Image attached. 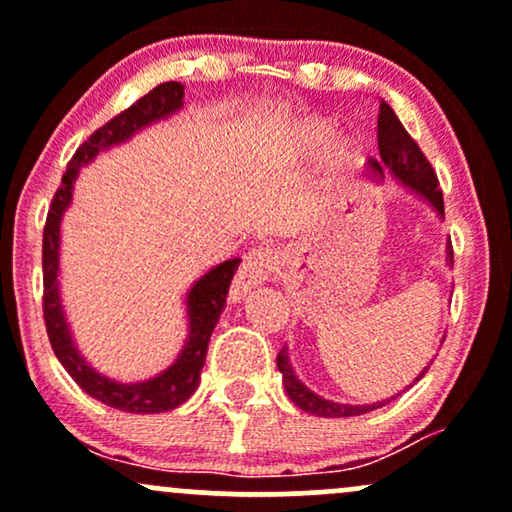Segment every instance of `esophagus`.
Returning <instances> with one entry per match:
<instances>
[{"label": "esophagus", "instance_id": "obj_1", "mask_svg": "<svg viewBox=\"0 0 512 512\" xmlns=\"http://www.w3.org/2000/svg\"><path fill=\"white\" fill-rule=\"evenodd\" d=\"M274 255L269 250H252L243 257V264L238 267L236 276L231 284V301H243L245 293L255 289L267 279L269 272L274 269Z\"/></svg>", "mask_w": 512, "mask_h": 512}]
</instances>
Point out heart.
Listing matches in <instances>:
<instances>
[{"label": "heart", "mask_w": 512, "mask_h": 512, "mask_svg": "<svg viewBox=\"0 0 512 512\" xmlns=\"http://www.w3.org/2000/svg\"><path fill=\"white\" fill-rule=\"evenodd\" d=\"M293 139L303 154H315V151H322L332 144L334 127L325 120H303L293 132Z\"/></svg>", "instance_id": "heart-1"}]
</instances>
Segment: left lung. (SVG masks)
Here are the masks:
<instances>
[{
  "instance_id": "obj_1",
  "label": "left lung",
  "mask_w": 512,
  "mask_h": 512,
  "mask_svg": "<svg viewBox=\"0 0 512 512\" xmlns=\"http://www.w3.org/2000/svg\"><path fill=\"white\" fill-rule=\"evenodd\" d=\"M378 149H380V161H373L370 158V175L373 178L385 180V175H392L399 185H404L407 190L419 195L421 199H426L431 204L433 211L438 216H445L443 209V192L438 187V178L433 173L431 163L426 161L424 151L419 149V144L409 137V132L404 129L399 117L395 115V110L390 108L387 103H380V115H378ZM445 262L448 267H452V245L448 243L445 248ZM433 363V361H431ZM276 366L281 370V380H284V390L286 395L296 407H301L303 411L315 416H325V419H342V416H361L368 414V411L380 409L383 404L390 402V399H383V402H373V404H342V402H332V399H325L320 395H315L310 387H305L301 380L296 378L293 373V366L289 361V351L284 349L279 351L276 356ZM428 366L421 370L419 378L414 383H419L421 378L426 375ZM411 387V385H409Z\"/></svg>"
}]
</instances>
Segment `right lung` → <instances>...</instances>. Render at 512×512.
<instances>
[{
	"label": "right lung",
	"instance_id": "obj_1",
	"mask_svg": "<svg viewBox=\"0 0 512 512\" xmlns=\"http://www.w3.org/2000/svg\"><path fill=\"white\" fill-rule=\"evenodd\" d=\"M182 98H185V86L178 84V81H166V84H158L154 91L146 93L144 98H139L137 103L129 105L125 113H120L110 122H105L101 129H96L76 149L72 161L67 163V173L62 175L60 190L52 197L43 231V313L52 351L86 395L113 409L129 411V414H161V411L180 407L182 402L195 395L204 358H207L211 332H214L223 305H226L228 286H231L240 260L233 257V260L216 264L214 269L199 276L195 284L190 286L185 296L187 339L182 344L178 358L154 378L139 380V383H117L108 375L98 373L81 356V351L74 344L72 330L67 325V317H64L60 281H57V276H60V223L64 211L72 204L74 182L79 178L81 166H88L101 151L125 144L127 139L142 132L144 127L178 113L182 108Z\"/></svg>",
	"mask_w": 512,
	"mask_h": 512
}]
</instances>
